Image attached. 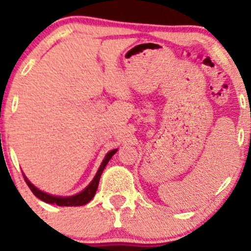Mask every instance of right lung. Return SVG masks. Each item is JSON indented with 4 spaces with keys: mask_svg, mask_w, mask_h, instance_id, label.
Segmentation results:
<instances>
[{
    "mask_svg": "<svg viewBox=\"0 0 251 251\" xmlns=\"http://www.w3.org/2000/svg\"><path fill=\"white\" fill-rule=\"evenodd\" d=\"M116 151H118V149H113V151H108L107 155H105L104 159H103L102 164H100V169H98L97 174H96V176L93 177V179L91 181V183L88 184V186L86 187L82 192H80V193H77V194H74V196H69V197L52 196V194H48V193H46V192H44V191H41V189L37 188L36 186H34V184H32L31 182L27 179V177L25 176V175H24V178H25V181H26L29 188L31 189L32 193H34L37 198L41 199V201H46V203H48V204H55V205H59V206H81V205H85V204H87L88 201H92V198L95 197L96 192H97L100 175H102L103 170H104V168L107 166L108 161L110 160L111 156H113Z\"/></svg>",
    "mask_w": 251,
    "mask_h": 251,
    "instance_id": "obj_1",
    "label": "right lung"
}]
</instances>
